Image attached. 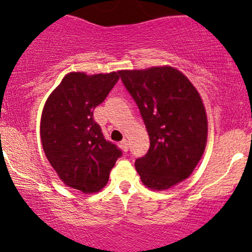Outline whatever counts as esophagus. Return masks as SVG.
<instances>
[{"mask_svg":"<svg viewBox=\"0 0 252 252\" xmlns=\"http://www.w3.org/2000/svg\"><path fill=\"white\" fill-rule=\"evenodd\" d=\"M119 146H121V149L123 150L124 152H126V151H128V149H129L128 140H126V139H123V140L121 141V144H119Z\"/></svg>","mask_w":252,"mask_h":252,"instance_id":"esophagus-1","label":"esophagus"}]
</instances>
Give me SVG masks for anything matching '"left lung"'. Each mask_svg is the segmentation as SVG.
<instances>
[{
    "label": "left lung",
    "instance_id": "obj_1",
    "mask_svg": "<svg viewBox=\"0 0 252 252\" xmlns=\"http://www.w3.org/2000/svg\"><path fill=\"white\" fill-rule=\"evenodd\" d=\"M150 136L147 154L135 161L142 184L167 190L187 179L207 144V114L191 81L171 65L119 70Z\"/></svg>",
    "mask_w": 252,
    "mask_h": 252
}]
</instances>
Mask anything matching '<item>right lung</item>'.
Returning <instances> with one entry per match:
<instances>
[{
	"instance_id": "obj_1",
	"label": "right lung",
	"mask_w": 252,
	"mask_h": 252,
	"mask_svg": "<svg viewBox=\"0 0 252 252\" xmlns=\"http://www.w3.org/2000/svg\"><path fill=\"white\" fill-rule=\"evenodd\" d=\"M118 79L119 72L68 73L42 110L40 138L48 162L67 187L84 194L103 189L122 155L94 121V110Z\"/></svg>"
}]
</instances>
